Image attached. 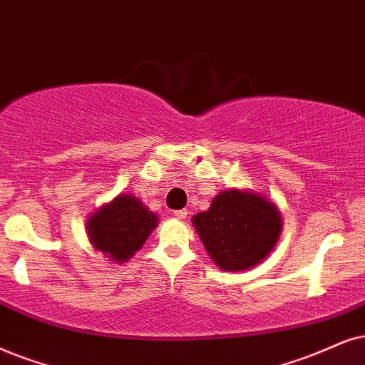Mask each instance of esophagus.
<instances>
[{
  "label": "esophagus",
  "instance_id": "esophagus-1",
  "mask_svg": "<svg viewBox=\"0 0 365 365\" xmlns=\"http://www.w3.org/2000/svg\"><path fill=\"white\" fill-rule=\"evenodd\" d=\"M187 214H188V212H187L185 209H180V210H175V212H173V215L177 217V219H180V220H182V219H185Z\"/></svg>",
  "mask_w": 365,
  "mask_h": 365
}]
</instances>
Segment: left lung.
Masks as SVG:
<instances>
[{
    "label": "left lung",
    "mask_w": 365,
    "mask_h": 365,
    "mask_svg": "<svg viewBox=\"0 0 365 365\" xmlns=\"http://www.w3.org/2000/svg\"><path fill=\"white\" fill-rule=\"evenodd\" d=\"M198 236L224 271L249 269L264 259L281 232V217L269 200L252 192L219 193L210 209L193 217Z\"/></svg>",
    "instance_id": "1"
}]
</instances>
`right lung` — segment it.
Segmentation results:
<instances>
[{
	"label": "right lung",
	"instance_id": "obj_1",
	"mask_svg": "<svg viewBox=\"0 0 365 365\" xmlns=\"http://www.w3.org/2000/svg\"><path fill=\"white\" fill-rule=\"evenodd\" d=\"M156 215L131 195H119L87 222L91 241L113 261H128L156 227Z\"/></svg>",
	"mask_w": 365,
	"mask_h": 365
}]
</instances>
